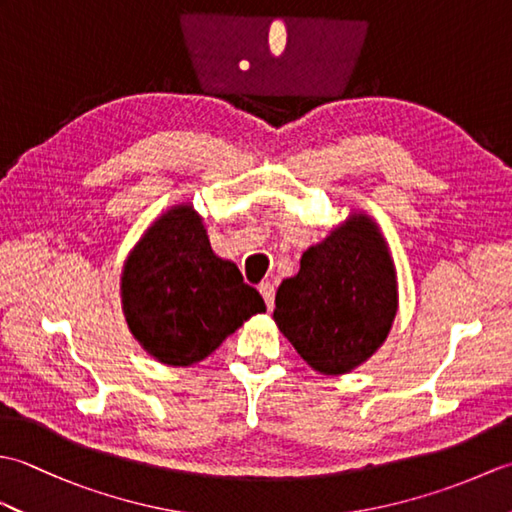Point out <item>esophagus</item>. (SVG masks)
<instances>
[{
	"mask_svg": "<svg viewBox=\"0 0 512 512\" xmlns=\"http://www.w3.org/2000/svg\"><path fill=\"white\" fill-rule=\"evenodd\" d=\"M259 292H262L268 310H273L275 308V286L270 284V281H262V284H259Z\"/></svg>",
	"mask_w": 512,
	"mask_h": 512,
	"instance_id": "esophagus-1",
	"label": "esophagus"
}]
</instances>
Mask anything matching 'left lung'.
Here are the masks:
<instances>
[{"label": "left lung", "mask_w": 512, "mask_h": 512, "mask_svg": "<svg viewBox=\"0 0 512 512\" xmlns=\"http://www.w3.org/2000/svg\"><path fill=\"white\" fill-rule=\"evenodd\" d=\"M398 310L394 259L372 217L352 213L301 255L284 279L273 319L321 374H347L385 343Z\"/></svg>", "instance_id": "8db88e82"}]
</instances>
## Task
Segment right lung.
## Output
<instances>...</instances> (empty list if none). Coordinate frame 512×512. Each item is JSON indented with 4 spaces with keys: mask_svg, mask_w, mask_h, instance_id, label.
Masks as SVG:
<instances>
[{
    "mask_svg": "<svg viewBox=\"0 0 512 512\" xmlns=\"http://www.w3.org/2000/svg\"><path fill=\"white\" fill-rule=\"evenodd\" d=\"M121 299L134 339L173 367L200 363L253 314L266 312L239 268L213 253L191 204L171 206L138 239L123 266Z\"/></svg>",
    "mask_w": 512,
    "mask_h": 512,
    "instance_id": "obj_1",
    "label": "right lung"
}]
</instances>
